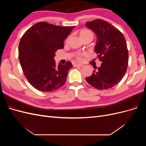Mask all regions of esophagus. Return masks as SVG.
Segmentation results:
<instances>
[{"label": "esophagus", "instance_id": "obj_1", "mask_svg": "<svg viewBox=\"0 0 146 146\" xmlns=\"http://www.w3.org/2000/svg\"><path fill=\"white\" fill-rule=\"evenodd\" d=\"M74 66V67H83V65L82 64H75Z\"/></svg>", "mask_w": 146, "mask_h": 146}]
</instances>
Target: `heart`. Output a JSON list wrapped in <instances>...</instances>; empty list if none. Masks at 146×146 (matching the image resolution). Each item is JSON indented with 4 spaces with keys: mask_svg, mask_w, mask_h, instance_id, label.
<instances>
[{
    "mask_svg": "<svg viewBox=\"0 0 146 146\" xmlns=\"http://www.w3.org/2000/svg\"><path fill=\"white\" fill-rule=\"evenodd\" d=\"M80 36L82 39L88 38V37L91 38V39H92V38H93V33H92L90 30L82 29L80 30ZM67 40H68V39H67ZM83 55V54H82V53H78V54H77V57L78 60H80L82 59V56Z\"/></svg>",
    "mask_w": 146,
    "mask_h": 146,
    "instance_id": "1",
    "label": "heart"
}]
</instances>
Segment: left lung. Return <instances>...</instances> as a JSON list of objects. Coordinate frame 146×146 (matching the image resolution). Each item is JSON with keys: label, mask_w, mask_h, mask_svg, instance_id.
<instances>
[{"label": "left lung", "mask_w": 146, "mask_h": 146, "mask_svg": "<svg viewBox=\"0 0 146 146\" xmlns=\"http://www.w3.org/2000/svg\"><path fill=\"white\" fill-rule=\"evenodd\" d=\"M97 36L94 50L102 61L86 82L99 90H107L120 82L126 72L129 54L122 33L108 22L96 19L86 23Z\"/></svg>", "instance_id": "8db88e82"}]
</instances>
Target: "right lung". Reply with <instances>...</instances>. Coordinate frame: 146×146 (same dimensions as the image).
<instances>
[{
	"instance_id": "1",
	"label": "right lung",
	"mask_w": 146,
	"mask_h": 146,
	"mask_svg": "<svg viewBox=\"0 0 146 146\" xmlns=\"http://www.w3.org/2000/svg\"><path fill=\"white\" fill-rule=\"evenodd\" d=\"M75 26H60L41 22L27 30L19 45L20 64L28 81L35 88L51 92L61 88L66 81L72 63L56 66L57 50L64 47L63 42Z\"/></svg>"
}]
</instances>
